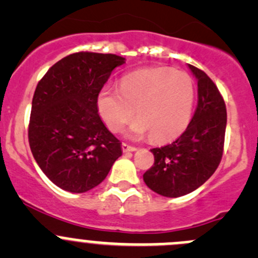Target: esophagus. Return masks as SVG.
<instances>
[{"label": "esophagus", "instance_id": "34e87169", "mask_svg": "<svg viewBox=\"0 0 258 258\" xmlns=\"http://www.w3.org/2000/svg\"><path fill=\"white\" fill-rule=\"evenodd\" d=\"M137 148L134 147V146H130L127 144H122V151L123 152H134V151H136Z\"/></svg>", "mask_w": 258, "mask_h": 258}]
</instances>
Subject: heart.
Masks as SVG:
<instances>
[{
    "label": "heart",
    "instance_id": "heart-1",
    "mask_svg": "<svg viewBox=\"0 0 258 258\" xmlns=\"http://www.w3.org/2000/svg\"><path fill=\"white\" fill-rule=\"evenodd\" d=\"M195 101V85L186 72L171 67H148L122 77L119 88L105 87L97 96L103 122L117 132L135 116L130 136L150 132L153 141L178 136L188 124Z\"/></svg>",
    "mask_w": 258,
    "mask_h": 258
}]
</instances>
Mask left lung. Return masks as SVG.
Returning a JSON list of instances; mask_svg holds the SVG:
<instances>
[{"label": "left lung", "instance_id": "1", "mask_svg": "<svg viewBox=\"0 0 258 258\" xmlns=\"http://www.w3.org/2000/svg\"><path fill=\"white\" fill-rule=\"evenodd\" d=\"M188 67L199 87L196 111L176 141L151 150L155 163L144 175L145 183L165 197L184 196L202 186L217 170L223 153L227 123L225 101L202 70Z\"/></svg>", "mask_w": 258, "mask_h": 258}]
</instances>
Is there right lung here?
<instances>
[{"label":"right lung","instance_id":"1","mask_svg":"<svg viewBox=\"0 0 258 258\" xmlns=\"http://www.w3.org/2000/svg\"><path fill=\"white\" fill-rule=\"evenodd\" d=\"M124 61L112 53L69 54L36 87L28 124L31 152L64 191L82 194L98 186L122 155L121 142L98 114L97 96Z\"/></svg>","mask_w":258,"mask_h":258}]
</instances>
